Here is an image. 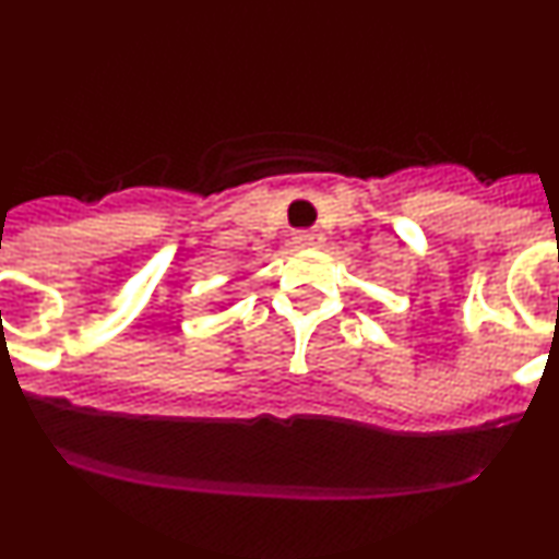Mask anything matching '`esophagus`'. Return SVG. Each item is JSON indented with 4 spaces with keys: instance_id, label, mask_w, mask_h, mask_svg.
I'll return each instance as SVG.
<instances>
[{
    "instance_id": "34e87169",
    "label": "esophagus",
    "mask_w": 559,
    "mask_h": 559,
    "mask_svg": "<svg viewBox=\"0 0 559 559\" xmlns=\"http://www.w3.org/2000/svg\"><path fill=\"white\" fill-rule=\"evenodd\" d=\"M323 241L325 236L320 234V230H297V234H294V243L301 249H318Z\"/></svg>"
}]
</instances>
